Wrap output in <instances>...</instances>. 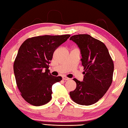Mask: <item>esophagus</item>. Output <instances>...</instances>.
Segmentation results:
<instances>
[{
	"label": "esophagus",
	"mask_w": 128,
	"mask_h": 128,
	"mask_svg": "<svg viewBox=\"0 0 128 128\" xmlns=\"http://www.w3.org/2000/svg\"><path fill=\"white\" fill-rule=\"evenodd\" d=\"M62 78H63V80H64L68 81V80H70L69 78H68V77H66V76H64V77H63Z\"/></svg>",
	"instance_id": "34e87169"
}]
</instances>
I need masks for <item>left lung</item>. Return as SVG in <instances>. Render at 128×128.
I'll return each instance as SVG.
<instances>
[{"mask_svg":"<svg viewBox=\"0 0 128 128\" xmlns=\"http://www.w3.org/2000/svg\"><path fill=\"white\" fill-rule=\"evenodd\" d=\"M70 40L80 50L84 70L83 81L73 79L77 86L70 96L78 104H93L104 96L112 84L113 61L105 44L90 35H74Z\"/></svg>","mask_w":128,"mask_h":128,"instance_id":"1","label":"left lung"}]
</instances>
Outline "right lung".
Instances as JSON below:
<instances>
[{"instance_id":"1","label":"right lung","mask_w":128,"mask_h":128,"mask_svg":"<svg viewBox=\"0 0 128 128\" xmlns=\"http://www.w3.org/2000/svg\"><path fill=\"white\" fill-rule=\"evenodd\" d=\"M70 36L33 37L20 47L14 63V73L22 97L29 104L40 106L51 100L52 86L62 80V77L51 74L49 64L54 52Z\"/></svg>"}]
</instances>
